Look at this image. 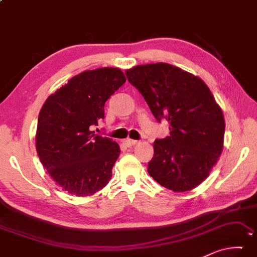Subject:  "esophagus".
I'll return each instance as SVG.
<instances>
[{
    "label": "esophagus",
    "mask_w": 257,
    "mask_h": 257,
    "mask_svg": "<svg viewBox=\"0 0 257 257\" xmlns=\"http://www.w3.org/2000/svg\"><path fill=\"white\" fill-rule=\"evenodd\" d=\"M123 143H124L125 146H128V148H130V146L136 145L138 142L137 141H134V140H130V138H127V140L123 141Z\"/></svg>",
    "instance_id": "esophagus-1"
}]
</instances>
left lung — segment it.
I'll return each instance as SVG.
<instances>
[{"label": "left lung", "mask_w": 257, "mask_h": 257, "mask_svg": "<svg viewBox=\"0 0 257 257\" xmlns=\"http://www.w3.org/2000/svg\"><path fill=\"white\" fill-rule=\"evenodd\" d=\"M169 136L156 140L148 172L175 192L197 187L208 177L223 150L225 122L221 107L200 77L166 63L140 65L125 72Z\"/></svg>", "instance_id": "left-lung-1"}]
</instances>
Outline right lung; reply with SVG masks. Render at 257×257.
I'll return each instance as SVG.
<instances>
[{"mask_svg":"<svg viewBox=\"0 0 257 257\" xmlns=\"http://www.w3.org/2000/svg\"><path fill=\"white\" fill-rule=\"evenodd\" d=\"M124 82L119 68L85 71L49 96L41 108L36 151L50 176L68 193L88 197L111 180L119 144L92 128L104 119L106 100Z\"/></svg>","mask_w":257,"mask_h":257,"instance_id":"add662e5","label":"right lung"}]
</instances>
